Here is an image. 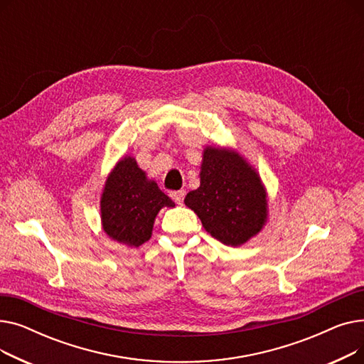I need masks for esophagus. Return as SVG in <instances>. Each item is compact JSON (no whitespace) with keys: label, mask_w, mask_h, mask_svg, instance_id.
<instances>
[{"label":"esophagus","mask_w":364,"mask_h":364,"mask_svg":"<svg viewBox=\"0 0 364 364\" xmlns=\"http://www.w3.org/2000/svg\"><path fill=\"white\" fill-rule=\"evenodd\" d=\"M184 195H186L184 190H177V192H171V193H169V196L172 198V200H174V202H176V203H178V205H181V203H183V200H184Z\"/></svg>","instance_id":"esophagus-1"}]
</instances>
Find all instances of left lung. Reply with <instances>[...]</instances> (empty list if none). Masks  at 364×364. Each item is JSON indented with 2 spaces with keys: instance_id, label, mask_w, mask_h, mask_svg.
I'll return each instance as SVG.
<instances>
[{
  "instance_id": "obj_1",
  "label": "left lung",
  "mask_w": 364,
  "mask_h": 364,
  "mask_svg": "<svg viewBox=\"0 0 364 364\" xmlns=\"http://www.w3.org/2000/svg\"><path fill=\"white\" fill-rule=\"evenodd\" d=\"M205 230L224 245L239 246L255 236L267 218L264 187L257 172L237 153L208 147L200 166V186L187 193Z\"/></svg>"
}]
</instances>
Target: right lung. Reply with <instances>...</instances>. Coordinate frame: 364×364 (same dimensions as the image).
<instances>
[{"label": "right lung", "mask_w": 364, "mask_h": 364, "mask_svg": "<svg viewBox=\"0 0 364 364\" xmlns=\"http://www.w3.org/2000/svg\"><path fill=\"white\" fill-rule=\"evenodd\" d=\"M100 205L107 236L134 247L150 239L155 217L164 206H176L129 156L110 172Z\"/></svg>", "instance_id": "1"}]
</instances>
